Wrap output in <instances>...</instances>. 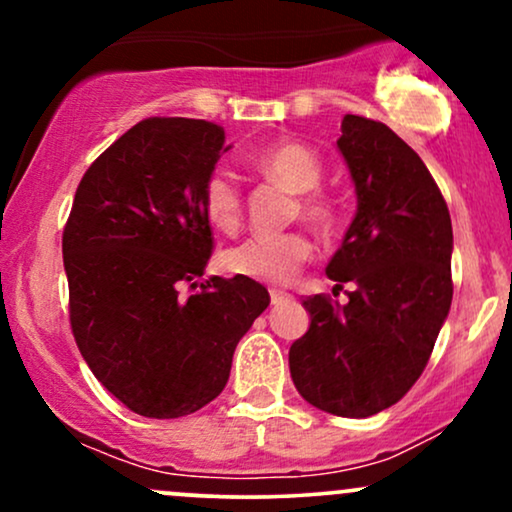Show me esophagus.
I'll return each mask as SVG.
<instances>
[{"label":"esophagus","instance_id":"1","mask_svg":"<svg viewBox=\"0 0 512 512\" xmlns=\"http://www.w3.org/2000/svg\"><path fill=\"white\" fill-rule=\"evenodd\" d=\"M269 296H272V303L276 305V303L286 301V298H289V293H286V291H279V289H272V291H269Z\"/></svg>","mask_w":512,"mask_h":512}]
</instances>
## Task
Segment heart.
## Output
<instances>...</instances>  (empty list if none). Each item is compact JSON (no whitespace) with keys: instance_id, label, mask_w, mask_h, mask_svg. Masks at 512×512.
Returning a JSON list of instances; mask_svg holds the SVG:
<instances>
[{"instance_id":"heart-1","label":"heart","mask_w":512,"mask_h":512,"mask_svg":"<svg viewBox=\"0 0 512 512\" xmlns=\"http://www.w3.org/2000/svg\"><path fill=\"white\" fill-rule=\"evenodd\" d=\"M250 166L257 173L284 182L289 190L298 192L296 214H301V219L310 226L327 231L337 223V202L327 192L317 190L325 166L310 146L301 142L272 144L252 154ZM199 202H202L207 221L219 231L233 233L240 226L243 190L228 168L209 170L199 190ZM310 252H313V245L303 231L264 233V236L245 238L243 243L223 252V267L226 272L248 276V279L286 284L310 260Z\"/></svg>"}]
</instances>
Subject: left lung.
I'll list each match as a JSON object with an SVG mask.
<instances>
[{
    "mask_svg": "<svg viewBox=\"0 0 512 512\" xmlns=\"http://www.w3.org/2000/svg\"><path fill=\"white\" fill-rule=\"evenodd\" d=\"M337 146L358 211L327 276L349 301L305 298L310 330L289 368L305 402L363 419L407 395L431 358L452 303V223L424 161L383 122L344 115Z\"/></svg>",
    "mask_w": 512,
    "mask_h": 512,
    "instance_id": "8db88e82",
    "label": "left lung"
}]
</instances>
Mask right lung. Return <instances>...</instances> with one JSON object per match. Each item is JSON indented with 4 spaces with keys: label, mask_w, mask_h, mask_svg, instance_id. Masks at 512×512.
<instances>
[{
    "label": "right lung",
    "mask_w": 512,
    "mask_h": 512,
    "mask_svg": "<svg viewBox=\"0 0 512 512\" xmlns=\"http://www.w3.org/2000/svg\"><path fill=\"white\" fill-rule=\"evenodd\" d=\"M226 144L221 125L146 117L103 151L64 223L69 325L110 395L146 419H178L221 395L233 351L269 305L248 276L204 274L214 233L199 190Z\"/></svg>",
    "instance_id": "1"
}]
</instances>
